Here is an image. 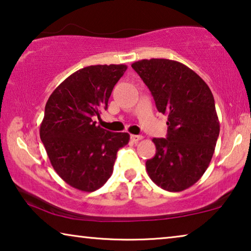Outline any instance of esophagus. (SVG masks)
Instances as JSON below:
<instances>
[{
  "mask_svg": "<svg viewBox=\"0 0 251 251\" xmlns=\"http://www.w3.org/2000/svg\"><path fill=\"white\" fill-rule=\"evenodd\" d=\"M142 138H143L142 135H130V140L133 142H138L140 140H142Z\"/></svg>",
  "mask_w": 251,
  "mask_h": 251,
  "instance_id": "1",
  "label": "esophagus"
}]
</instances>
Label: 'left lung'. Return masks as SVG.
Here are the masks:
<instances>
[{"instance_id": "8db88e82", "label": "left lung", "mask_w": 251, "mask_h": 251, "mask_svg": "<svg viewBox=\"0 0 251 251\" xmlns=\"http://www.w3.org/2000/svg\"><path fill=\"white\" fill-rule=\"evenodd\" d=\"M132 67L147 84L159 113L168 115L167 138L145 163L150 178L168 192L193 186L206 171L220 134L215 102L203 78L181 63L142 59Z\"/></svg>"}]
</instances>
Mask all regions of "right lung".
<instances>
[{
    "instance_id": "1",
    "label": "right lung",
    "mask_w": 251,
    "mask_h": 251,
    "mask_svg": "<svg viewBox=\"0 0 251 251\" xmlns=\"http://www.w3.org/2000/svg\"><path fill=\"white\" fill-rule=\"evenodd\" d=\"M126 70L124 64L83 67L54 90L45 107L39 133L50 161L66 184L82 192L104 185L117 151L129 141L128 133L109 132L93 122L108 108Z\"/></svg>"
}]
</instances>
